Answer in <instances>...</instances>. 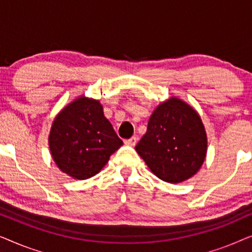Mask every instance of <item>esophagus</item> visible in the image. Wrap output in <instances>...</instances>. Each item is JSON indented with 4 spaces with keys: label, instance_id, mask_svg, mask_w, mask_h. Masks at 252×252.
I'll use <instances>...</instances> for the list:
<instances>
[{
    "label": "esophagus",
    "instance_id": "esophagus-1",
    "mask_svg": "<svg viewBox=\"0 0 252 252\" xmlns=\"http://www.w3.org/2000/svg\"><path fill=\"white\" fill-rule=\"evenodd\" d=\"M136 141L137 139L135 136H132L130 139H127L125 140V144H127V146H130V147H134L136 144Z\"/></svg>",
    "mask_w": 252,
    "mask_h": 252
}]
</instances>
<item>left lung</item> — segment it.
I'll list each match as a JSON object with an SVG mask.
<instances>
[{
    "label": "left lung",
    "instance_id": "8db88e82",
    "mask_svg": "<svg viewBox=\"0 0 252 252\" xmlns=\"http://www.w3.org/2000/svg\"><path fill=\"white\" fill-rule=\"evenodd\" d=\"M206 147L205 129L197 112L173 97L155 110L135 150L160 180L178 184L201 168Z\"/></svg>",
    "mask_w": 252,
    "mask_h": 252
}]
</instances>
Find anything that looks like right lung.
Segmentation results:
<instances>
[{
    "instance_id": "obj_1",
    "label": "right lung",
    "mask_w": 252,
    "mask_h": 252,
    "mask_svg": "<svg viewBox=\"0 0 252 252\" xmlns=\"http://www.w3.org/2000/svg\"><path fill=\"white\" fill-rule=\"evenodd\" d=\"M123 146L98 101L78 98L54 120L49 147L64 173L85 180L94 177Z\"/></svg>"
}]
</instances>
